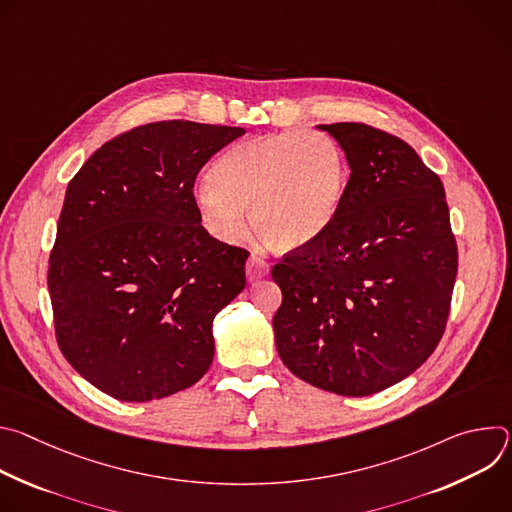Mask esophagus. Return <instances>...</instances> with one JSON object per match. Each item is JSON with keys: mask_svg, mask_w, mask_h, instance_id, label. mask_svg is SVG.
Returning <instances> with one entry per match:
<instances>
[{"mask_svg": "<svg viewBox=\"0 0 512 512\" xmlns=\"http://www.w3.org/2000/svg\"><path fill=\"white\" fill-rule=\"evenodd\" d=\"M245 269H247V279L257 281V279H261L263 275L269 273V263L265 259H261L259 255H251Z\"/></svg>", "mask_w": 512, "mask_h": 512, "instance_id": "34e87169", "label": "esophagus"}]
</instances>
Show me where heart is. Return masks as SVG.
Listing matches in <instances>:
<instances>
[{"mask_svg":"<svg viewBox=\"0 0 512 512\" xmlns=\"http://www.w3.org/2000/svg\"><path fill=\"white\" fill-rule=\"evenodd\" d=\"M210 186L196 194L210 235L237 241L245 210L257 235L277 251H296L320 239L340 210L348 164L324 133L287 131L241 141L214 162Z\"/></svg>","mask_w":512,"mask_h":512,"instance_id":"heart-1","label":"heart"}]
</instances>
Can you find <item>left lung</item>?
<instances>
[{
  "mask_svg": "<svg viewBox=\"0 0 512 512\" xmlns=\"http://www.w3.org/2000/svg\"><path fill=\"white\" fill-rule=\"evenodd\" d=\"M350 178L330 229L273 265L275 346L302 381L379 393L440 344L458 273L444 184L409 143L367 123L318 125Z\"/></svg>",
  "mask_w": 512,
  "mask_h": 512,
  "instance_id": "1",
  "label": "left lung"
}]
</instances>
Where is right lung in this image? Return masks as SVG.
<instances>
[{
    "instance_id": "1",
    "label": "right lung",
    "mask_w": 512,
    "mask_h": 512,
    "mask_svg": "<svg viewBox=\"0 0 512 512\" xmlns=\"http://www.w3.org/2000/svg\"><path fill=\"white\" fill-rule=\"evenodd\" d=\"M243 133L180 119L139 125L68 182L48 267L54 332L99 391L154 401L212 364V320L243 291L249 251L200 225L194 182Z\"/></svg>"
}]
</instances>
